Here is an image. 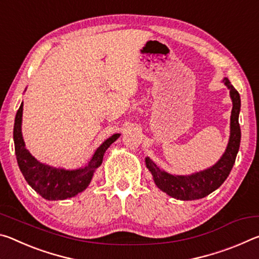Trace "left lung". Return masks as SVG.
Wrapping results in <instances>:
<instances>
[{
  "label": "left lung",
  "mask_w": 259,
  "mask_h": 259,
  "mask_svg": "<svg viewBox=\"0 0 259 259\" xmlns=\"http://www.w3.org/2000/svg\"><path fill=\"white\" fill-rule=\"evenodd\" d=\"M223 82L230 89L233 108L231 114L230 142L221 160L211 168L193 174L191 176H174V175L162 171L150 157H146L145 160L146 166L152 172L156 186L177 200H198L209 195L225 182L233 168L241 140V129L239 124L241 99L239 93L231 84L229 78H224Z\"/></svg>",
  "instance_id": "left-lung-1"
}]
</instances>
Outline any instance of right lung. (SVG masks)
Wrapping results in <instances>:
<instances>
[{
  "label": "right lung",
  "instance_id": "add662e5",
  "mask_svg": "<svg viewBox=\"0 0 259 259\" xmlns=\"http://www.w3.org/2000/svg\"><path fill=\"white\" fill-rule=\"evenodd\" d=\"M21 117H23V103L16 114L14 126L17 162L28 185L47 200H65L84 191L91 182L95 169L102 164L104 153L111 146V144L120 137V134H115L105 140L95 152L89 164L84 168L76 170L52 168L50 165L38 162L26 150L21 135Z\"/></svg>",
  "mask_w": 259,
  "mask_h": 259
}]
</instances>
